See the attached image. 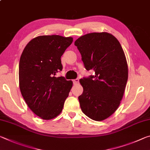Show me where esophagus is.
I'll return each instance as SVG.
<instances>
[{
  "label": "esophagus",
  "mask_w": 150,
  "mask_h": 150,
  "mask_svg": "<svg viewBox=\"0 0 150 150\" xmlns=\"http://www.w3.org/2000/svg\"><path fill=\"white\" fill-rule=\"evenodd\" d=\"M79 79H74V80H73V83H74V84H77V83H79Z\"/></svg>",
  "instance_id": "1"
}]
</instances>
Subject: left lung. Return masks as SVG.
Masks as SVG:
<instances>
[{"label":"left lung","instance_id":"8db88e82","mask_svg":"<svg viewBox=\"0 0 150 150\" xmlns=\"http://www.w3.org/2000/svg\"><path fill=\"white\" fill-rule=\"evenodd\" d=\"M87 71L95 75L79 82L83 92L79 96L83 112L95 121L108 118L122 99L128 77L126 58L120 42L108 32H93L76 40Z\"/></svg>","mask_w":150,"mask_h":150}]
</instances>
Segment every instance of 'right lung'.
Returning a JSON list of instances; mask_svg holds the SVG:
<instances>
[{
	"label": "right lung",
	"mask_w": 150,
	"mask_h": 150,
	"mask_svg": "<svg viewBox=\"0 0 150 150\" xmlns=\"http://www.w3.org/2000/svg\"><path fill=\"white\" fill-rule=\"evenodd\" d=\"M73 38L40 35L26 45L19 63V87L25 102L43 120L59 115L73 81L55 75L62 70L61 57Z\"/></svg>",
	"instance_id": "add662e5"
}]
</instances>
